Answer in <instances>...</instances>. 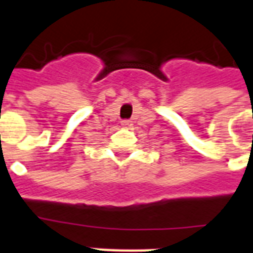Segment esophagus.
<instances>
[{
  "label": "esophagus",
  "instance_id": "obj_1",
  "mask_svg": "<svg viewBox=\"0 0 253 253\" xmlns=\"http://www.w3.org/2000/svg\"><path fill=\"white\" fill-rule=\"evenodd\" d=\"M122 126H123V127H130V126H131V122H130V121H123V122H122Z\"/></svg>",
  "mask_w": 253,
  "mask_h": 253
}]
</instances>
